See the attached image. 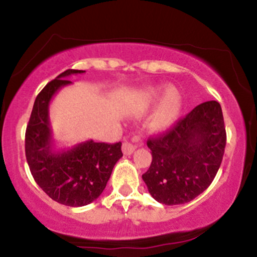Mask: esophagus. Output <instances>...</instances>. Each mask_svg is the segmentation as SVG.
<instances>
[{"mask_svg":"<svg viewBox=\"0 0 257 257\" xmlns=\"http://www.w3.org/2000/svg\"><path fill=\"white\" fill-rule=\"evenodd\" d=\"M137 148V143H135V141L130 142V141L126 140L125 142L122 143V153L125 155H130L135 152V149Z\"/></svg>","mask_w":257,"mask_h":257,"instance_id":"obj_1","label":"esophagus"}]
</instances>
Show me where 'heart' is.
<instances>
[{"mask_svg": "<svg viewBox=\"0 0 257 257\" xmlns=\"http://www.w3.org/2000/svg\"><path fill=\"white\" fill-rule=\"evenodd\" d=\"M161 97V90L151 88L147 91L146 99L148 103H154ZM182 110V96L175 87H169L161 98L157 110L151 119V126L155 130H165L172 125L180 116Z\"/></svg>", "mask_w": 257, "mask_h": 257, "instance_id": "obj_1", "label": "heart"}]
</instances>
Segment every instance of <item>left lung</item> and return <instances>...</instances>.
<instances>
[{"mask_svg":"<svg viewBox=\"0 0 257 257\" xmlns=\"http://www.w3.org/2000/svg\"><path fill=\"white\" fill-rule=\"evenodd\" d=\"M220 103H201L172 128L151 137L152 164L142 175L151 195L165 205H181L201 194L214 181L226 147Z\"/></svg>","mask_w":257,"mask_h":257,"instance_id":"1","label":"left lung"}]
</instances>
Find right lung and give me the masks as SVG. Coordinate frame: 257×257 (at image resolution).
Segmentation results:
<instances>
[{
  "label": "right lung",
  "mask_w": 257,
  "mask_h": 257,
  "mask_svg": "<svg viewBox=\"0 0 257 257\" xmlns=\"http://www.w3.org/2000/svg\"><path fill=\"white\" fill-rule=\"evenodd\" d=\"M83 70L69 69L37 94L25 132V155L34 180L48 197L66 206H85L102 194L116 161L122 157L121 142L108 144L86 141L56 152L50 127L51 99L71 74Z\"/></svg>",
  "instance_id": "obj_1"
}]
</instances>
